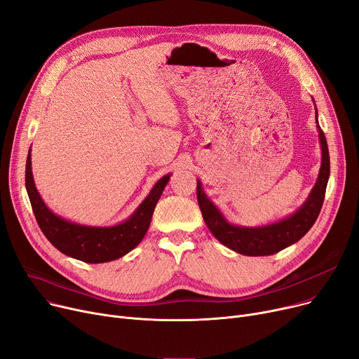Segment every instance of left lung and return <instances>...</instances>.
I'll list each match as a JSON object with an SVG mask.
<instances>
[{
	"label": "left lung",
	"mask_w": 359,
	"mask_h": 359,
	"mask_svg": "<svg viewBox=\"0 0 359 359\" xmlns=\"http://www.w3.org/2000/svg\"><path fill=\"white\" fill-rule=\"evenodd\" d=\"M316 123L318 130L320 145H322V165L317 182L311 189L307 201L301 205L292 215L278 222L263 225V227H240L233 225L219 212L217 206L206 198L202 183L198 180L196 195L202 217L214 237L229 249L246 256H269L275 255L291 244L303 238L313 227L326 195V186L330 176V158L325 132L318 126L317 113Z\"/></svg>",
	"instance_id": "obj_1"
}]
</instances>
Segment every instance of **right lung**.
Here are the masks:
<instances>
[{
    "mask_svg": "<svg viewBox=\"0 0 359 359\" xmlns=\"http://www.w3.org/2000/svg\"><path fill=\"white\" fill-rule=\"evenodd\" d=\"M168 180L170 175L161 177L126 221L113 227H88L67 221L48 208L34 186L30 151L26 161V189L42 233L61 253L86 263L110 262L135 249L149 227L151 217Z\"/></svg>",
    "mask_w": 359,
    "mask_h": 359,
    "instance_id": "1",
    "label": "right lung"
}]
</instances>
